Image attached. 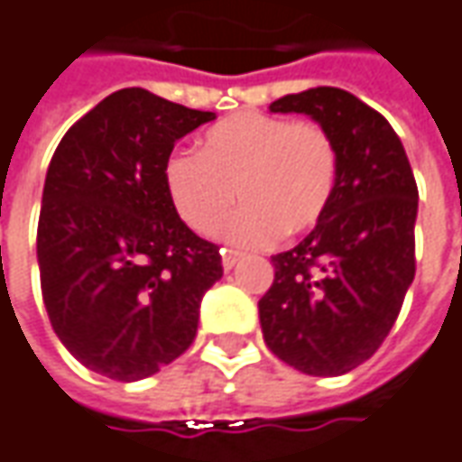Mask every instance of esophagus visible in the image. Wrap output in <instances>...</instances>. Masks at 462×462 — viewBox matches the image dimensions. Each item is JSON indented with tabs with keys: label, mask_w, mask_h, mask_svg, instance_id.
<instances>
[{
	"label": "esophagus",
	"mask_w": 462,
	"mask_h": 462,
	"mask_svg": "<svg viewBox=\"0 0 462 462\" xmlns=\"http://www.w3.org/2000/svg\"><path fill=\"white\" fill-rule=\"evenodd\" d=\"M221 256H224V269L228 272V269H234L238 263V259H241V254L234 249H221Z\"/></svg>",
	"instance_id": "1"
}]
</instances>
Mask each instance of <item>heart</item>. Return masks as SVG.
Returning a JSON list of instances; mask_svg holds the SVG:
<instances>
[{
	"label": "heart",
	"mask_w": 462,
	"mask_h": 462,
	"mask_svg": "<svg viewBox=\"0 0 462 462\" xmlns=\"http://www.w3.org/2000/svg\"><path fill=\"white\" fill-rule=\"evenodd\" d=\"M339 151L317 120L238 113L200 140V155L171 152L163 178L178 216L200 236L226 228L241 246H266L279 234H307L324 218L337 189Z\"/></svg>",
	"instance_id": "heart-1"
}]
</instances>
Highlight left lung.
<instances>
[{
    "mask_svg": "<svg viewBox=\"0 0 462 462\" xmlns=\"http://www.w3.org/2000/svg\"><path fill=\"white\" fill-rule=\"evenodd\" d=\"M269 107L322 123L339 173L322 221L272 256L273 282L259 299L263 342L304 374H345L380 349L415 279L418 183L393 125L352 92L311 88Z\"/></svg>",
    "mask_w": 462,
    "mask_h": 462,
    "instance_id": "8db88e82",
    "label": "left lung"
}]
</instances>
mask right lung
<instances>
[{
	"label": "right lung",
	"mask_w": 462,
	"mask_h": 462,
	"mask_svg": "<svg viewBox=\"0 0 462 462\" xmlns=\"http://www.w3.org/2000/svg\"><path fill=\"white\" fill-rule=\"evenodd\" d=\"M213 113L143 88L107 95L47 168L37 262L47 317L72 357L110 380L151 377L196 339L218 246L180 221L163 168Z\"/></svg>",
	"instance_id": "obj_1"
}]
</instances>
